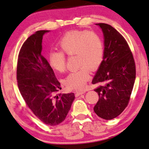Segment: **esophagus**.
<instances>
[{"mask_svg":"<svg viewBox=\"0 0 149 149\" xmlns=\"http://www.w3.org/2000/svg\"><path fill=\"white\" fill-rule=\"evenodd\" d=\"M86 92V90H83V91H79V92H75V96H79V95H81L84 94Z\"/></svg>","mask_w":149,"mask_h":149,"instance_id":"obj_1","label":"esophagus"}]
</instances>
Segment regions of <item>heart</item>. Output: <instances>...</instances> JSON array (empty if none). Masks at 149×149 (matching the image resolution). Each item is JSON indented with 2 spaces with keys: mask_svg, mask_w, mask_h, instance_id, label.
I'll use <instances>...</instances> for the list:
<instances>
[{
  "mask_svg": "<svg viewBox=\"0 0 149 149\" xmlns=\"http://www.w3.org/2000/svg\"><path fill=\"white\" fill-rule=\"evenodd\" d=\"M60 52L50 53L49 64L58 72H65L66 56H75L77 70L71 72L64 84L70 90H81L90 77V70H97L103 61L104 43L97 33L92 31L75 30L68 32L58 43Z\"/></svg>",
  "mask_w": 149,
  "mask_h": 149,
  "instance_id": "1",
  "label": "heart"
}]
</instances>
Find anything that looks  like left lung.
<instances>
[{
  "label": "left lung",
  "mask_w": 149,
  "mask_h": 149,
  "mask_svg": "<svg viewBox=\"0 0 149 149\" xmlns=\"http://www.w3.org/2000/svg\"><path fill=\"white\" fill-rule=\"evenodd\" d=\"M104 36L103 61L92 80L99 99L94 110L99 117L111 120L119 116L129 103L136 77L134 57L127 41L117 30L98 23Z\"/></svg>",
  "instance_id": "obj_1"
}]
</instances>
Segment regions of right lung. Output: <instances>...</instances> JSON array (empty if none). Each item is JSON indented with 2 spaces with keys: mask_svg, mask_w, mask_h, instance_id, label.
Here are the masks:
<instances>
[{
  "mask_svg": "<svg viewBox=\"0 0 149 149\" xmlns=\"http://www.w3.org/2000/svg\"><path fill=\"white\" fill-rule=\"evenodd\" d=\"M49 31L29 37L19 51L17 80L22 97L33 114L44 124L58 125L67 116L75 98L74 93L57 94L61 84L42 55V39Z\"/></svg>",
  "mask_w": 149,
  "mask_h": 149,
  "instance_id": "1",
  "label": "right lung"
}]
</instances>
